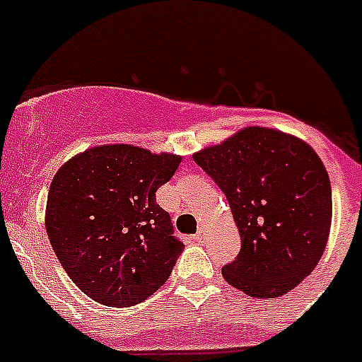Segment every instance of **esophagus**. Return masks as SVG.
<instances>
[{
  "label": "esophagus",
  "mask_w": 362,
  "mask_h": 362,
  "mask_svg": "<svg viewBox=\"0 0 362 362\" xmlns=\"http://www.w3.org/2000/svg\"><path fill=\"white\" fill-rule=\"evenodd\" d=\"M204 238H206V230H204V228H199V232L194 235V239H196V241H203Z\"/></svg>",
  "instance_id": "1"
}]
</instances>
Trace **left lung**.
I'll return each instance as SVG.
<instances>
[{
    "label": "left lung",
    "instance_id": "left-lung-1",
    "mask_svg": "<svg viewBox=\"0 0 362 362\" xmlns=\"http://www.w3.org/2000/svg\"><path fill=\"white\" fill-rule=\"evenodd\" d=\"M219 185L241 233L223 277L250 297L274 299L312 274L332 226L330 177L317 152L292 134L245 127L194 153Z\"/></svg>",
    "mask_w": 362,
    "mask_h": 362
}]
</instances>
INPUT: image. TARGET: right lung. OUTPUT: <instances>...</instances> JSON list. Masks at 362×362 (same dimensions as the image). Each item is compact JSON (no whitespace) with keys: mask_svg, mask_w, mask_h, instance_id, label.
<instances>
[{"mask_svg":"<svg viewBox=\"0 0 362 362\" xmlns=\"http://www.w3.org/2000/svg\"><path fill=\"white\" fill-rule=\"evenodd\" d=\"M181 156L134 145H98L56 172L45 226L74 284L101 305L132 306L170 277L183 243L172 235L156 190Z\"/></svg>","mask_w":362,"mask_h":362,"instance_id":"right-lung-1","label":"right lung"}]
</instances>
